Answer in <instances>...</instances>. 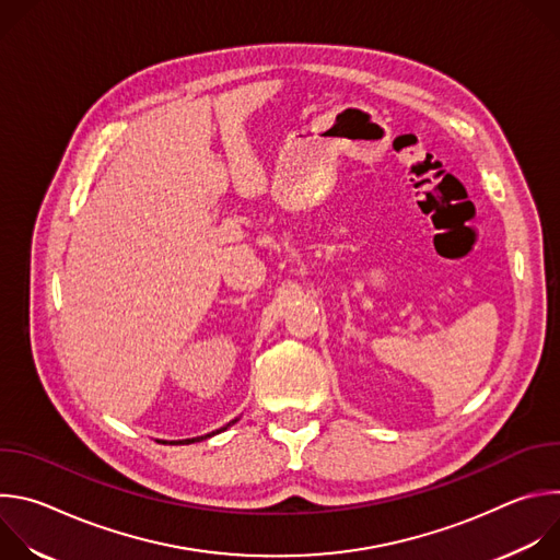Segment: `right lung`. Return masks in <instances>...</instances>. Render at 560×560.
Masks as SVG:
<instances>
[{
  "label": "right lung",
  "instance_id": "right-lung-1",
  "mask_svg": "<svg viewBox=\"0 0 560 560\" xmlns=\"http://www.w3.org/2000/svg\"><path fill=\"white\" fill-rule=\"evenodd\" d=\"M232 423H236V419L234 421H230L225 428H221V430H217V432H210V434H206V436H197V439H186V441H177V443H184V445H188V443H197V441H203V439H210V436H214V434H219V432H223V430H228ZM171 443H175V441H171Z\"/></svg>",
  "mask_w": 560,
  "mask_h": 560
}]
</instances>
